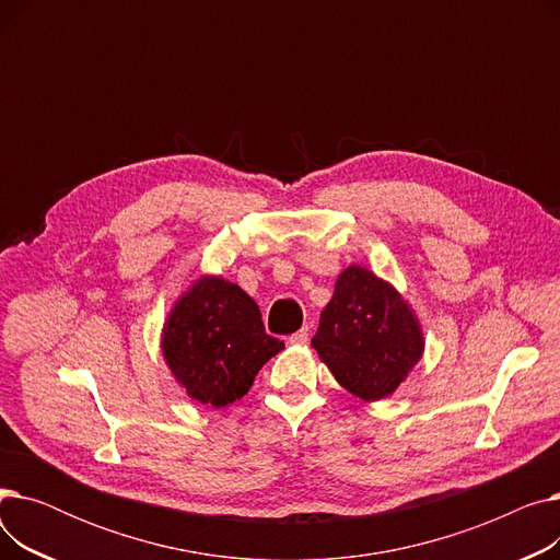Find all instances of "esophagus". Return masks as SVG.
<instances>
[{"mask_svg": "<svg viewBox=\"0 0 560 560\" xmlns=\"http://www.w3.org/2000/svg\"><path fill=\"white\" fill-rule=\"evenodd\" d=\"M288 342H290V345H298V347L306 345V342H308V327H304V329H300V331L292 334V336L288 338Z\"/></svg>", "mask_w": 560, "mask_h": 560, "instance_id": "34e87169", "label": "esophagus"}]
</instances>
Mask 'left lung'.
<instances>
[{
  "mask_svg": "<svg viewBox=\"0 0 560 560\" xmlns=\"http://www.w3.org/2000/svg\"><path fill=\"white\" fill-rule=\"evenodd\" d=\"M338 384L363 401L393 395L424 354L416 311L361 265L345 268L311 340Z\"/></svg>",
  "mask_w": 560,
  "mask_h": 560,
  "instance_id": "1",
  "label": "left lung"
}]
</instances>
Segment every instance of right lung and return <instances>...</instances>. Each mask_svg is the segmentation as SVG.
<instances>
[{"mask_svg": "<svg viewBox=\"0 0 560 560\" xmlns=\"http://www.w3.org/2000/svg\"><path fill=\"white\" fill-rule=\"evenodd\" d=\"M283 349L265 334L258 304L222 277L203 275L174 302L163 359L184 393L215 408L247 395L258 370Z\"/></svg>", "mask_w": 560, "mask_h": 560, "instance_id": "right-lung-1", "label": "right lung"}]
</instances>
